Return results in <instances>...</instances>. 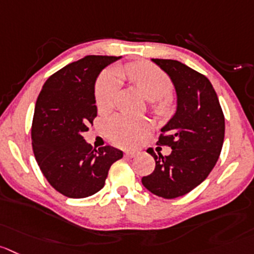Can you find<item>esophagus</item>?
Segmentation results:
<instances>
[{"mask_svg":"<svg viewBox=\"0 0 254 254\" xmlns=\"http://www.w3.org/2000/svg\"><path fill=\"white\" fill-rule=\"evenodd\" d=\"M137 156L136 151H126L125 152V157L126 158H134Z\"/></svg>","mask_w":254,"mask_h":254,"instance_id":"34e87169","label":"esophagus"}]
</instances>
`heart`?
I'll return each instance as SVG.
<instances>
[{
	"mask_svg": "<svg viewBox=\"0 0 254 254\" xmlns=\"http://www.w3.org/2000/svg\"><path fill=\"white\" fill-rule=\"evenodd\" d=\"M128 77L141 95L148 101H156L154 110L163 112L168 103L165 97L172 92V82L163 71L149 62H137L129 64L122 72ZM117 92V78L111 72H106L98 78L95 89V100L100 111H107L112 107ZM148 129L144 121L133 120L127 116L117 115L106 123L108 137L121 146H132Z\"/></svg>",
	"mask_w": 254,
	"mask_h": 254,
	"instance_id": "heart-1",
	"label": "heart"
}]
</instances>
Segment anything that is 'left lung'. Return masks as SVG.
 <instances>
[{
    "instance_id": "8db88e82",
    "label": "left lung",
    "mask_w": 254,
    "mask_h": 254,
    "mask_svg": "<svg viewBox=\"0 0 254 254\" xmlns=\"http://www.w3.org/2000/svg\"><path fill=\"white\" fill-rule=\"evenodd\" d=\"M170 76L177 95L173 117L161 129L157 144L170 146L168 156L149 151L156 161L142 185L162 198L181 197L201 185L221 154L224 116L213 86L206 76L175 60L152 59Z\"/></svg>"
}]
</instances>
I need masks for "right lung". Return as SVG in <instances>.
Returning <instances> with one entry per match:
<instances>
[{"label": "right lung", "instance_id": "obj_1", "mask_svg": "<svg viewBox=\"0 0 254 254\" xmlns=\"http://www.w3.org/2000/svg\"><path fill=\"white\" fill-rule=\"evenodd\" d=\"M115 56H86L53 73L38 95L32 122L36 161L51 186L69 198H86L102 190L111 166L123 152L96 149L82 137L97 116L95 83Z\"/></svg>", "mask_w": 254, "mask_h": 254}]
</instances>
